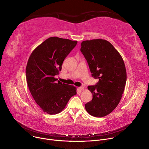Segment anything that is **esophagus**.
Masks as SVG:
<instances>
[{
	"label": "esophagus",
	"instance_id": "34e87169",
	"mask_svg": "<svg viewBox=\"0 0 149 149\" xmlns=\"http://www.w3.org/2000/svg\"><path fill=\"white\" fill-rule=\"evenodd\" d=\"M78 89L80 91H83V90H84V87H78Z\"/></svg>",
	"mask_w": 149,
	"mask_h": 149
}]
</instances>
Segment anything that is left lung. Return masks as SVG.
Listing matches in <instances>:
<instances>
[{
  "mask_svg": "<svg viewBox=\"0 0 149 149\" xmlns=\"http://www.w3.org/2000/svg\"><path fill=\"white\" fill-rule=\"evenodd\" d=\"M81 51L92 76L99 79L95 86L88 87L93 100L85 105L86 110L95 117L107 116L116 108L124 90L127 72L123 58L110 42L101 39L82 41Z\"/></svg>",
  "mask_w": 149,
  "mask_h": 149,
  "instance_id": "left-lung-1",
  "label": "left lung"
}]
</instances>
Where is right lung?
Returning a JSON list of instances; mask_svg holds the SVG:
<instances>
[{
  "instance_id": "obj_1",
  "label": "right lung",
  "mask_w": 149,
  "mask_h": 149,
  "mask_svg": "<svg viewBox=\"0 0 149 149\" xmlns=\"http://www.w3.org/2000/svg\"><path fill=\"white\" fill-rule=\"evenodd\" d=\"M77 44V40L50 37L38 46L29 58L26 67L28 88L35 102L47 114L61 112L77 94L75 87L57 82L54 77Z\"/></svg>"
}]
</instances>
